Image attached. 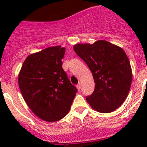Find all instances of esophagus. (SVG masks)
Here are the masks:
<instances>
[{"label":"esophagus","instance_id":"1","mask_svg":"<svg viewBox=\"0 0 147 147\" xmlns=\"http://www.w3.org/2000/svg\"><path fill=\"white\" fill-rule=\"evenodd\" d=\"M81 88H82V85H81L80 83H78V85H77V88H78V91H80Z\"/></svg>","mask_w":147,"mask_h":147}]
</instances>
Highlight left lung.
<instances>
[{
    "label": "left lung",
    "mask_w": 147,
    "mask_h": 147,
    "mask_svg": "<svg viewBox=\"0 0 147 147\" xmlns=\"http://www.w3.org/2000/svg\"><path fill=\"white\" fill-rule=\"evenodd\" d=\"M74 50L94 77V92L86 97L88 104L100 113L115 111L127 97L132 82L131 67L125 52L105 40L92 45L77 44Z\"/></svg>",
    "instance_id": "8db88e82"
}]
</instances>
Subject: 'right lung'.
I'll use <instances>...</instances> for the list:
<instances>
[{"label":"right lung","instance_id":"1","mask_svg":"<svg viewBox=\"0 0 147 147\" xmlns=\"http://www.w3.org/2000/svg\"><path fill=\"white\" fill-rule=\"evenodd\" d=\"M65 48L49 47L27 56L18 76L26 105L48 122L63 118L69 113L78 92L62 69Z\"/></svg>","mask_w":147,"mask_h":147}]
</instances>
